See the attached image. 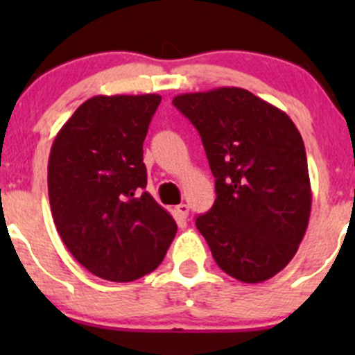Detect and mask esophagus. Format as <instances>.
I'll use <instances>...</instances> for the list:
<instances>
[{
	"label": "esophagus",
	"instance_id": "obj_1",
	"mask_svg": "<svg viewBox=\"0 0 355 355\" xmlns=\"http://www.w3.org/2000/svg\"><path fill=\"white\" fill-rule=\"evenodd\" d=\"M175 209H177V213L180 214L182 218H187L189 216V206H187V204H184V202L178 204V206L175 207Z\"/></svg>",
	"mask_w": 355,
	"mask_h": 355
}]
</instances>
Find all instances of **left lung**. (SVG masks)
<instances>
[{
    "instance_id": "left-lung-1",
    "label": "left lung",
    "mask_w": 355,
    "mask_h": 355,
    "mask_svg": "<svg viewBox=\"0 0 355 355\" xmlns=\"http://www.w3.org/2000/svg\"><path fill=\"white\" fill-rule=\"evenodd\" d=\"M198 128L216 199L196 227L218 266L244 284L280 273L295 256L311 214L302 137L285 111L241 87L173 98Z\"/></svg>"
}]
</instances>
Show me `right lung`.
I'll list each match as a JSON object with an SVG mask.
<instances>
[{"instance_id":"right-lung-1","label":"right lung","mask_w":355,"mask_h":355,"mask_svg":"<svg viewBox=\"0 0 355 355\" xmlns=\"http://www.w3.org/2000/svg\"><path fill=\"white\" fill-rule=\"evenodd\" d=\"M159 94L94 96L60 128L48 163L53 220L87 271L134 282L155 271L177 223L149 192L142 142Z\"/></svg>"}]
</instances>
